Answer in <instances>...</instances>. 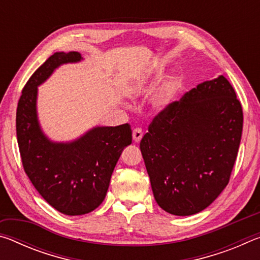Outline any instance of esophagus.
<instances>
[{"label":"esophagus","mask_w":260,"mask_h":260,"mask_svg":"<svg viewBox=\"0 0 260 260\" xmlns=\"http://www.w3.org/2000/svg\"><path fill=\"white\" fill-rule=\"evenodd\" d=\"M142 136H143V133L141 128H135L133 131V140L135 141V142H140L141 139H142Z\"/></svg>","instance_id":"1"}]
</instances>
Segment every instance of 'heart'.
<instances>
[{"instance_id": "1", "label": "heart", "mask_w": 260, "mask_h": 260, "mask_svg": "<svg viewBox=\"0 0 260 260\" xmlns=\"http://www.w3.org/2000/svg\"><path fill=\"white\" fill-rule=\"evenodd\" d=\"M173 89H174L173 83H169V85L165 87V89L161 91V94L159 96V103L160 104H164V103L167 102V101H169V99L171 98V95H172V93H173Z\"/></svg>"}]
</instances>
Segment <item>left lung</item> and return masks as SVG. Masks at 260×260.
I'll return each instance as SVG.
<instances>
[{
	"instance_id": "1",
	"label": "left lung",
	"mask_w": 260,
	"mask_h": 260,
	"mask_svg": "<svg viewBox=\"0 0 260 260\" xmlns=\"http://www.w3.org/2000/svg\"><path fill=\"white\" fill-rule=\"evenodd\" d=\"M242 127L241 102L223 76L158 112L140 143L158 205L174 215L208 208L230 182Z\"/></svg>"
}]
</instances>
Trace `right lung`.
Wrapping results in <instances>:
<instances>
[{"instance_id": "right-lung-1", "label": "right lung", "mask_w": 260, "mask_h": 260, "mask_svg": "<svg viewBox=\"0 0 260 260\" xmlns=\"http://www.w3.org/2000/svg\"><path fill=\"white\" fill-rule=\"evenodd\" d=\"M80 59L77 51L51 55L26 82L16 113L17 141L25 173L52 208L68 215L91 212L102 203L114 166L124 148L132 143L128 122L96 127L72 143L50 142L42 134L35 108L38 86L58 65Z\"/></svg>"}]
</instances>
